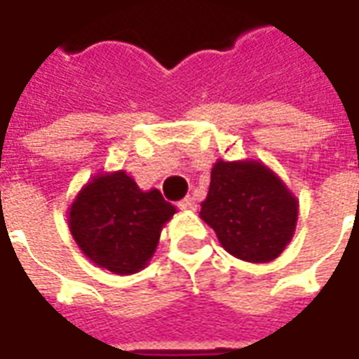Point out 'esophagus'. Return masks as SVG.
<instances>
[{"instance_id": "1", "label": "esophagus", "mask_w": 359, "mask_h": 359, "mask_svg": "<svg viewBox=\"0 0 359 359\" xmlns=\"http://www.w3.org/2000/svg\"><path fill=\"white\" fill-rule=\"evenodd\" d=\"M179 210L182 211H194L196 210V202L190 198V196H187L184 200H180L179 202Z\"/></svg>"}]
</instances>
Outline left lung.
Segmentation results:
<instances>
[{"label": "left lung", "mask_w": 359, "mask_h": 359, "mask_svg": "<svg viewBox=\"0 0 359 359\" xmlns=\"http://www.w3.org/2000/svg\"><path fill=\"white\" fill-rule=\"evenodd\" d=\"M200 217L231 256L267 264L292 241L298 200L262 161L219 159Z\"/></svg>", "instance_id": "obj_1"}]
</instances>
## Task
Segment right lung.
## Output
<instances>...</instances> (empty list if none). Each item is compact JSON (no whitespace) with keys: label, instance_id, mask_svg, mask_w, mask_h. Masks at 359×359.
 I'll return each instance as SVG.
<instances>
[{"label":"right lung","instance_id":"right-lung-1","mask_svg":"<svg viewBox=\"0 0 359 359\" xmlns=\"http://www.w3.org/2000/svg\"><path fill=\"white\" fill-rule=\"evenodd\" d=\"M177 213L159 190L144 192L125 171L90 180L69 208L74 242L103 269L130 275L154 256L161 229Z\"/></svg>","mask_w":359,"mask_h":359}]
</instances>
